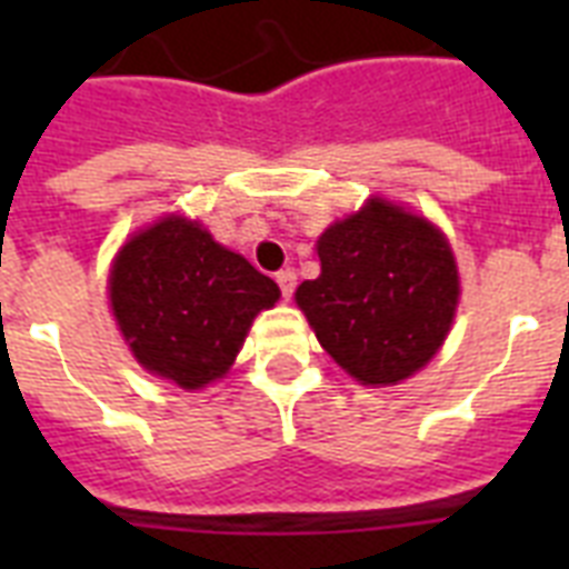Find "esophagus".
<instances>
[{
	"label": "esophagus",
	"mask_w": 569,
	"mask_h": 569,
	"mask_svg": "<svg viewBox=\"0 0 569 569\" xmlns=\"http://www.w3.org/2000/svg\"><path fill=\"white\" fill-rule=\"evenodd\" d=\"M277 286H280V292H283L286 301H289L295 292V286H298V277H295V271H289V268H286V271H277Z\"/></svg>",
	"instance_id": "obj_1"
}]
</instances>
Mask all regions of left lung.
Masks as SVG:
<instances>
[{
	"label": "left lung",
	"instance_id": "1",
	"mask_svg": "<svg viewBox=\"0 0 569 569\" xmlns=\"http://www.w3.org/2000/svg\"><path fill=\"white\" fill-rule=\"evenodd\" d=\"M321 274L295 301L321 348L363 383H398L422 369L449 333L458 268L449 241L419 214L383 200L319 239Z\"/></svg>",
	"mask_w": 569,
	"mask_h": 569
}]
</instances>
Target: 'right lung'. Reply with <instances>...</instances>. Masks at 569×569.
Listing matches in <instances>:
<instances>
[{"label":"right lung","instance_id":"1","mask_svg":"<svg viewBox=\"0 0 569 569\" xmlns=\"http://www.w3.org/2000/svg\"><path fill=\"white\" fill-rule=\"evenodd\" d=\"M109 283L111 310L138 363L182 389L221 378L253 316L280 298L271 277L186 218L132 236Z\"/></svg>","mask_w":569,"mask_h":569}]
</instances>
